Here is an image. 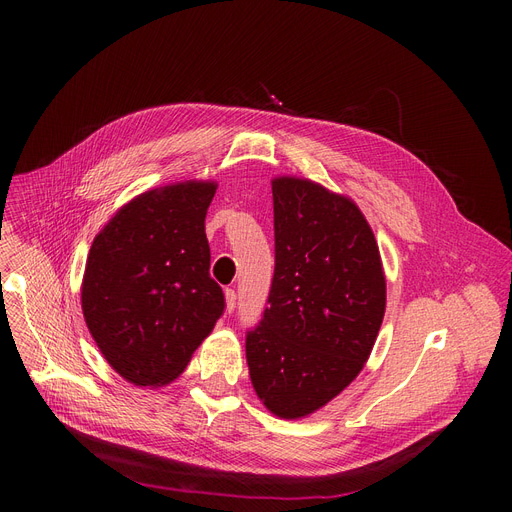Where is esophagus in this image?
Instances as JSON below:
<instances>
[{
	"mask_svg": "<svg viewBox=\"0 0 512 512\" xmlns=\"http://www.w3.org/2000/svg\"><path fill=\"white\" fill-rule=\"evenodd\" d=\"M225 302H227V312L231 314V312H235V308H237V294H235V289H225Z\"/></svg>",
	"mask_w": 512,
	"mask_h": 512,
	"instance_id": "esophagus-1",
	"label": "esophagus"
}]
</instances>
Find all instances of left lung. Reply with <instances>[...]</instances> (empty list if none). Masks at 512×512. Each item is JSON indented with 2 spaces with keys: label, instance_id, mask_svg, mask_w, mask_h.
<instances>
[{
  "label": "left lung",
  "instance_id": "1",
  "mask_svg": "<svg viewBox=\"0 0 512 512\" xmlns=\"http://www.w3.org/2000/svg\"><path fill=\"white\" fill-rule=\"evenodd\" d=\"M275 271L263 320L247 332V364L261 403L300 419L340 395L375 346L387 304L379 245L344 194L277 176Z\"/></svg>",
  "mask_w": 512,
  "mask_h": 512
}]
</instances>
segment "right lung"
Masks as SVG:
<instances>
[{"instance_id": "obj_1", "label": "right lung", "mask_w": 512, "mask_h": 512, "mask_svg": "<svg viewBox=\"0 0 512 512\" xmlns=\"http://www.w3.org/2000/svg\"><path fill=\"white\" fill-rule=\"evenodd\" d=\"M212 180H186L123 204L95 237L81 287L87 328L125 381L164 387L225 310L208 269Z\"/></svg>"}]
</instances>
